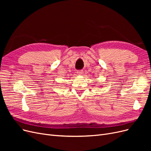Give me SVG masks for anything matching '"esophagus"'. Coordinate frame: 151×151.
Listing matches in <instances>:
<instances>
[{
    "label": "esophagus",
    "mask_w": 151,
    "mask_h": 151,
    "mask_svg": "<svg viewBox=\"0 0 151 151\" xmlns=\"http://www.w3.org/2000/svg\"><path fill=\"white\" fill-rule=\"evenodd\" d=\"M77 74H78V75H83V70H77Z\"/></svg>",
    "instance_id": "obj_1"
}]
</instances>
